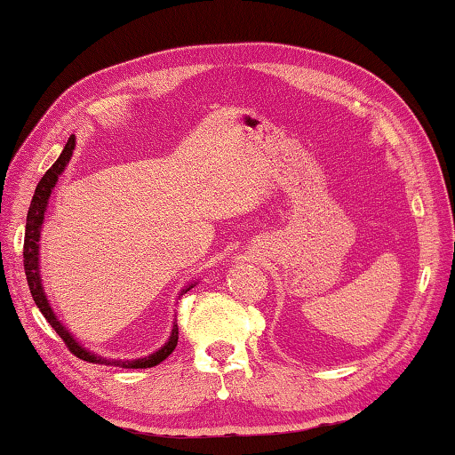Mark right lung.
Listing matches in <instances>:
<instances>
[{"mask_svg":"<svg viewBox=\"0 0 455 455\" xmlns=\"http://www.w3.org/2000/svg\"><path fill=\"white\" fill-rule=\"evenodd\" d=\"M74 148H76V136L72 134L70 138H68V142L64 146V150H61L60 158L52 164L50 171L42 176V180L37 182L32 204H29L28 220H26V238H24V268H26V279L29 284V292H32L37 309L42 311L45 321H48L53 327V331H56V333L64 339L68 349H70L76 357L88 361V363L114 365V367H124V369L154 367V365H158L160 361H164L176 349V343H179V325H176V321L172 323L171 337H168V341L158 351H154V353H150V355L140 357V359H108L102 355H96V353H92L90 349L84 347L82 343L76 341V337L66 329L64 323L58 319V315L53 313L52 305L48 301V295H45V291H44L42 273H40V236H42V227H44V217H45V211H48L50 196H52L53 188H56L60 174L66 171L68 163L72 160ZM195 284L196 283L187 284V287L180 291V295L182 292L190 291Z\"/></svg>","mask_w":455,"mask_h":455,"instance_id":"add662e5","label":"right lung"}]
</instances>
